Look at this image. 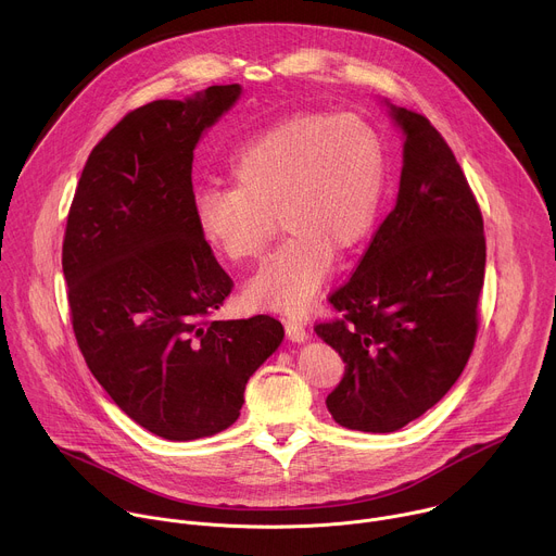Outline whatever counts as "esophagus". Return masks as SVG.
I'll list each match as a JSON object with an SVG mask.
<instances>
[{
	"label": "esophagus",
	"mask_w": 556,
	"mask_h": 556,
	"mask_svg": "<svg viewBox=\"0 0 556 556\" xmlns=\"http://www.w3.org/2000/svg\"><path fill=\"white\" fill-rule=\"evenodd\" d=\"M286 337L292 341V343H303L307 339V332H305V326L301 321H294V319H288L286 321Z\"/></svg>",
	"instance_id": "obj_1"
}]
</instances>
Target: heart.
<instances>
[{
  "label": "heart",
  "mask_w": 556,
  "mask_h": 556,
  "mask_svg": "<svg viewBox=\"0 0 556 556\" xmlns=\"http://www.w3.org/2000/svg\"><path fill=\"white\" fill-rule=\"evenodd\" d=\"M230 178L235 187L195 191L198 230L230 264H249L273 240L279 217L290 235L244 296L299 316L330 277L334 251L356 249L376 226L387 187L384 144L356 114L299 112L237 151Z\"/></svg>",
  "instance_id": "heart-1"
}]
</instances>
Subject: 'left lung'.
Instances as JSON below:
<instances>
[{
	"label": "left lung",
	"mask_w": 556,
	"mask_h": 556,
	"mask_svg": "<svg viewBox=\"0 0 556 556\" xmlns=\"http://www.w3.org/2000/svg\"><path fill=\"white\" fill-rule=\"evenodd\" d=\"M407 136L399 202L354 275L330 296L341 314L314 332L345 374L328 412L348 429L399 431L459 378L480 330L484 219L468 180L427 116L393 108Z\"/></svg>",
	"instance_id": "left-lung-1"
}]
</instances>
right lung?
Returning a JSON list of instances; mask_svg holds the SVG:
<instances>
[{
	"instance_id": "obj_1",
	"label": "right lung",
	"mask_w": 556,
	"mask_h": 556,
	"mask_svg": "<svg viewBox=\"0 0 556 556\" xmlns=\"http://www.w3.org/2000/svg\"><path fill=\"white\" fill-rule=\"evenodd\" d=\"M240 92L127 112L92 149L63 235L78 350L134 422L176 442L240 418L249 378L283 339L268 314L213 319L232 279L193 215V149Z\"/></svg>"
}]
</instances>
